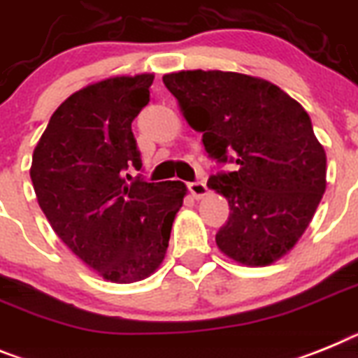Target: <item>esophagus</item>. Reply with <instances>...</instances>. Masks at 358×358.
<instances>
[{
	"instance_id": "esophagus-1",
	"label": "esophagus",
	"mask_w": 358,
	"mask_h": 358,
	"mask_svg": "<svg viewBox=\"0 0 358 358\" xmlns=\"http://www.w3.org/2000/svg\"><path fill=\"white\" fill-rule=\"evenodd\" d=\"M188 190H190V194L194 195L195 199H201V197H204V195H206L208 188H206V182L204 181H194L188 185Z\"/></svg>"
}]
</instances>
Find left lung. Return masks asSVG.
Instances as JSON below:
<instances>
[{"label":"left lung","mask_w":358,"mask_h":358,"mask_svg":"<svg viewBox=\"0 0 358 358\" xmlns=\"http://www.w3.org/2000/svg\"><path fill=\"white\" fill-rule=\"evenodd\" d=\"M163 83L219 168L208 188L228 199L215 243L246 266L295 246L326 190V154L297 101L270 81L221 70H182Z\"/></svg>","instance_id":"8db88e82"}]
</instances>
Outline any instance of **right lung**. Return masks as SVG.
Here are the masks:
<instances>
[{"instance_id":"add662e5","label":"right lung","mask_w":358,"mask_h":358,"mask_svg":"<svg viewBox=\"0 0 358 358\" xmlns=\"http://www.w3.org/2000/svg\"><path fill=\"white\" fill-rule=\"evenodd\" d=\"M154 76L110 78L76 92L52 114L34 150L38 203L63 243L112 282H136L163 262L181 181L148 182L132 121Z\"/></svg>"}]
</instances>
